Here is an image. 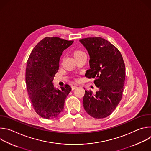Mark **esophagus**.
I'll return each instance as SVG.
<instances>
[{"label": "esophagus", "instance_id": "1", "mask_svg": "<svg viewBox=\"0 0 151 151\" xmlns=\"http://www.w3.org/2000/svg\"><path fill=\"white\" fill-rule=\"evenodd\" d=\"M76 88H77V86H72V90H74L75 89H76Z\"/></svg>", "mask_w": 151, "mask_h": 151}]
</instances>
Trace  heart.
Instances as JSON below:
<instances>
[{"label":"heart","instance_id":"1","mask_svg":"<svg viewBox=\"0 0 151 151\" xmlns=\"http://www.w3.org/2000/svg\"><path fill=\"white\" fill-rule=\"evenodd\" d=\"M74 57H75V58H76V57H79V56H81V55H85V53L83 52V51H81V50H76V51H75V52H74Z\"/></svg>","mask_w":151,"mask_h":151}]
</instances>
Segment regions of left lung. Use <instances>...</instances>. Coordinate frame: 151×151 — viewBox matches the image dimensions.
Wrapping results in <instances>:
<instances>
[{
	"mask_svg": "<svg viewBox=\"0 0 151 151\" xmlns=\"http://www.w3.org/2000/svg\"><path fill=\"white\" fill-rule=\"evenodd\" d=\"M79 42L90 58V69L85 76L94 78V83L99 88L95 94L85 91L83 107L91 116L104 118L113 112L122 99L125 79L123 58L114 45L102 37H87Z\"/></svg>",
	"mask_w": 151,
	"mask_h": 151,
	"instance_id": "8db88e82",
	"label": "left lung"
}]
</instances>
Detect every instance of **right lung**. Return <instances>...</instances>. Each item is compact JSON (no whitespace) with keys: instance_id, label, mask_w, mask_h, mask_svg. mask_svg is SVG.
I'll return each mask as SVG.
<instances>
[{"instance_id":"obj_1","label":"right lung","mask_w":151,"mask_h":151,"mask_svg":"<svg viewBox=\"0 0 151 151\" xmlns=\"http://www.w3.org/2000/svg\"><path fill=\"white\" fill-rule=\"evenodd\" d=\"M73 40L46 37L33 49L27 61L26 82L28 94L35 112L45 119L57 118L64 109L71 91L66 84L55 88L52 81L59 69L60 58Z\"/></svg>"}]
</instances>
